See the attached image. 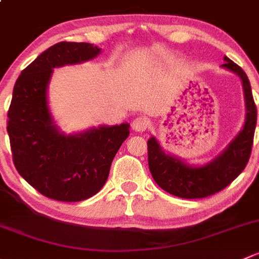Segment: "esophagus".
Masks as SVG:
<instances>
[{
	"instance_id": "1",
	"label": "esophagus",
	"mask_w": 259,
	"mask_h": 259,
	"mask_svg": "<svg viewBox=\"0 0 259 259\" xmlns=\"http://www.w3.org/2000/svg\"><path fill=\"white\" fill-rule=\"evenodd\" d=\"M148 127V119L146 117H137V118L133 119L132 122V128L136 132H145Z\"/></svg>"
}]
</instances>
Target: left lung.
Listing matches in <instances>:
<instances>
[{"label": "left lung", "mask_w": 259, "mask_h": 259, "mask_svg": "<svg viewBox=\"0 0 259 259\" xmlns=\"http://www.w3.org/2000/svg\"><path fill=\"white\" fill-rule=\"evenodd\" d=\"M221 67L241 78L243 86L246 118L238 135L212 161L196 166L164 152L154 136L148 140V167L157 185L181 198H203L226 188L244 169L252 151L257 124V108L248 77L238 65L225 56Z\"/></svg>", "instance_id": "1"}]
</instances>
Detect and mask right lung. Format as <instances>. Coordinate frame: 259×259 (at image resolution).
<instances>
[{
    "instance_id": "1",
    "label": "right lung",
    "mask_w": 259,
    "mask_h": 259,
    "mask_svg": "<svg viewBox=\"0 0 259 259\" xmlns=\"http://www.w3.org/2000/svg\"><path fill=\"white\" fill-rule=\"evenodd\" d=\"M100 53V47L86 42H58L21 72L13 87L7 114L13 163L32 187L56 201L79 202L95 196L130 135L128 123L67 135L51 113L47 93L53 68L79 65Z\"/></svg>"
}]
</instances>
